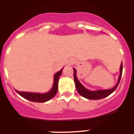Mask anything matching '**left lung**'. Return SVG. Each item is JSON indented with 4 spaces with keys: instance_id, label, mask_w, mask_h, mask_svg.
I'll return each mask as SVG.
<instances>
[{
    "instance_id": "left-lung-1",
    "label": "left lung",
    "mask_w": 134,
    "mask_h": 134,
    "mask_svg": "<svg viewBox=\"0 0 134 134\" xmlns=\"http://www.w3.org/2000/svg\"><path fill=\"white\" fill-rule=\"evenodd\" d=\"M74 70V82L76 85V88L77 90L78 93L82 96L83 97L86 98V99H91V100H99V99H103V98L106 97L111 93H113L116 90L117 87L118 86L120 82L121 78V75H122V71H123V64L121 62L120 66V74H119V79H118V82L117 85L111 89L108 90H100V91H91L85 88L82 85H81L80 82L76 78V69L73 68Z\"/></svg>"
}]
</instances>
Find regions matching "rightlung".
<instances>
[{
    "instance_id": "right-lung-1",
    "label": "right lung",
    "mask_w": 134,
    "mask_h": 134,
    "mask_svg": "<svg viewBox=\"0 0 134 134\" xmlns=\"http://www.w3.org/2000/svg\"><path fill=\"white\" fill-rule=\"evenodd\" d=\"M62 69L55 73L54 75V85L49 92L46 93H43V94H40V93H27V92H20V91H16V92L18 93L19 95L21 97H23L25 99H27V100L33 101V102H37V103H43L46 102L53 98L55 94L57 93L58 91V83L59 78H60V75L62 74Z\"/></svg>"
}]
</instances>
